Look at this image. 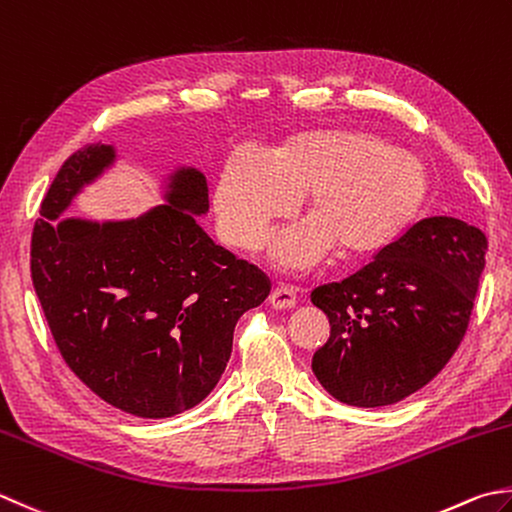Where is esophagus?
Returning <instances> with one entry per match:
<instances>
[{
  "label": "esophagus",
  "mask_w": 512,
  "mask_h": 512,
  "mask_svg": "<svg viewBox=\"0 0 512 512\" xmlns=\"http://www.w3.org/2000/svg\"><path fill=\"white\" fill-rule=\"evenodd\" d=\"M297 304V288L295 286H286L279 284L273 293H270V306L273 308H293Z\"/></svg>",
  "instance_id": "obj_1"
}]
</instances>
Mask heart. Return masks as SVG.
I'll list each match as a JSON object with an SVG mask.
<instances>
[{
  "mask_svg": "<svg viewBox=\"0 0 512 512\" xmlns=\"http://www.w3.org/2000/svg\"><path fill=\"white\" fill-rule=\"evenodd\" d=\"M426 168L404 148L366 130H308L273 157L235 153L219 175L215 208L230 244L255 250L270 224L306 195L310 219L277 239L288 268L317 264L335 246L348 257L373 255L395 242L426 197Z\"/></svg>",
  "mask_w": 512,
  "mask_h": 512,
  "instance_id": "heart-1",
  "label": "heart"
}]
</instances>
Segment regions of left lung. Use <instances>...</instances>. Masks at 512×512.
Segmentation results:
<instances>
[{"label":"left lung","instance_id":"obj_1","mask_svg":"<svg viewBox=\"0 0 512 512\" xmlns=\"http://www.w3.org/2000/svg\"><path fill=\"white\" fill-rule=\"evenodd\" d=\"M482 230L428 217L310 299L330 322L313 373L339 402L390 406L424 388L462 344L484 273Z\"/></svg>","mask_w":512,"mask_h":512}]
</instances>
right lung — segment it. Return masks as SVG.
Segmentation results:
<instances>
[{
    "mask_svg": "<svg viewBox=\"0 0 512 512\" xmlns=\"http://www.w3.org/2000/svg\"><path fill=\"white\" fill-rule=\"evenodd\" d=\"M113 162L99 142L59 168L30 239V277L64 362L97 397L173 417L217 386L237 319L264 302L270 279L197 224L208 210L197 168L175 170L166 204L137 219H59Z\"/></svg>",
    "mask_w": 512,
    "mask_h": 512,
    "instance_id": "add662e5",
    "label": "right lung"
}]
</instances>
